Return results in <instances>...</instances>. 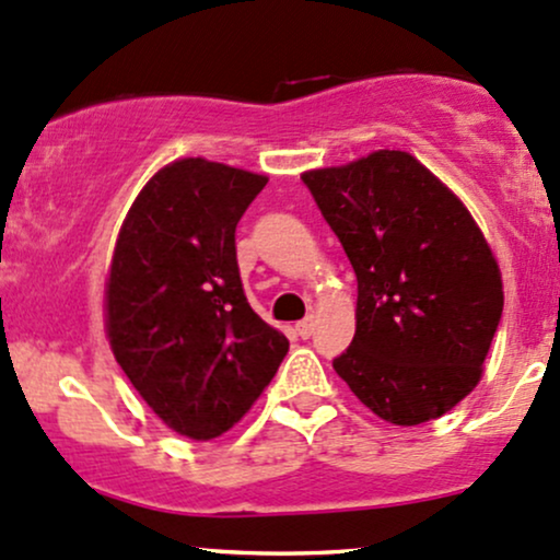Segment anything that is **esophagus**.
<instances>
[{"label":"esophagus","mask_w":560,"mask_h":560,"mask_svg":"<svg viewBox=\"0 0 560 560\" xmlns=\"http://www.w3.org/2000/svg\"><path fill=\"white\" fill-rule=\"evenodd\" d=\"M313 331H315V318H313V315H307V318H302L298 323V334L302 336V339H310V336H313Z\"/></svg>","instance_id":"obj_1"}]
</instances>
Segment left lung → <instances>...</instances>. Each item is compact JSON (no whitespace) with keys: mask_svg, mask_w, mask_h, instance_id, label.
I'll list each match as a JSON object with an SVG mask.
<instances>
[{"mask_svg":"<svg viewBox=\"0 0 560 560\" xmlns=\"http://www.w3.org/2000/svg\"><path fill=\"white\" fill-rule=\"evenodd\" d=\"M357 273L334 370L370 412L420 425L477 386L503 313L498 262L454 192L404 151L302 174Z\"/></svg>","mask_w":560,"mask_h":560,"instance_id":"obj_1","label":"left lung"}]
</instances>
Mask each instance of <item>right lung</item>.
Segmentation results:
<instances>
[{
  "label": "right lung",
  "mask_w": 560,
  "mask_h": 560,
  "mask_svg": "<svg viewBox=\"0 0 560 560\" xmlns=\"http://www.w3.org/2000/svg\"><path fill=\"white\" fill-rule=\"evenodd\" d=\"M268 177L206 159L153 174L122 229L106 281L119 368L179 435L226 433L289 352L245 298L234 232Z\"/></svg>",
  "instance_id": "right-lung-1"
}]
</instances>
